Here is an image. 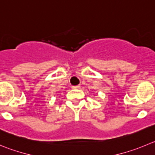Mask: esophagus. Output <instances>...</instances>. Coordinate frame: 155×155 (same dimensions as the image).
I'll return each mask as SVG.
<instances>
[{
    "label": "esophagus",
    "instance_id": "34e87169",
    "mask_svg": "<svg viewBox=\"0 0 155 155\" xmlns=\"http://www.w3.org/2000/svg\"><path fill=\"white\" fill-rule=\"evenodd\" d=\"M80 85H77V86H72V89H80Z\"/></svg>",
    "mask_w": 155,
    "mask_h": 155
}]
</instances>
